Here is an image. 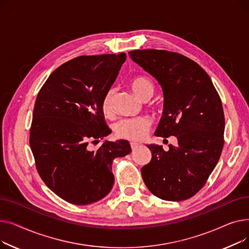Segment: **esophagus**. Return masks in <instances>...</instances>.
<instances>
[{
	"label": "esophagus",
	"instance_id": "1",
	"mask_svg": "<svg viewBox=\"0 0 249 249\" xmlns=\"http://www.w3.org/2000/svg\"><path fill=\"white\" fill-rule=\"evenodd\" d=\"M130 145H131V148L132 149H136L137 147H139V143H137V142H134V141H131L130 142Z\"/></svg>",
	"mask_w": 249,
	"mask_h": 249
}]
</instances>
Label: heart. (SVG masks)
I'll list each match as a JSON object with an SVG mask.
<instances>
[{
    "label": "heart",
    "instance_id": "1",
    "mask_svg": "<svg viewBox=\"0 0 249 249\" xmlns=\"http://www.w3.org/2000/svg\"><path fill=\"white\" fill-rule=\"evenodd\" d=\"M133 93L141 100L150 99L154 94V85L145 76H135L129 83ZM114 89H110L104 95L101 102V110L105 116H110L113 112L112 102ZM150 127V121L146 117L128 118L116 123L114 130L118 137L129 140H140L144 138Z\"/></svg>",
    "mask_w": 249,
    "mask_h": 249
}]
</instances>
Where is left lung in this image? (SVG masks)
I'll use <instances>...</instances> for the list:
<instances>
[{"instance_id":"left-lung-1","label":"left lung","mask_w":249,"mask_h":249,"mask_svg":"<svg viewBox=\"0 0 249 249\" xmlns=\"http://www.w3.org/2000/svg\"><path fill=\"white\" fill-rule=\"evenodd\" d=\"M129 56L160 85L164 108L156 136H176L164 151L147 144L151 160L141 168L148 190L165 201L187 200L206 184L224 145L225 119L210 76L194 60L166 50L129 51Z\"/></svg>"}]
</instances>
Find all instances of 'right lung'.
Wrapping results in <instances>:
<instances>
[{"label":"right lung","mask_w":249,"mask_h":249,"mask_svg":"<svg viewBox=\"0 0 249 249\" xmlns=\"http://www.w3.org/2000/svg\"><path fill=\"white\" fill-rule=\"evenodd\" d=\"M125 53L80 56L52 72L39 90L30 130V147L45 185L73 205L95 203L114 185L112 163L131 152L127 140L105 141L111 133L101 102L114 84Z\"/></svg>","instance_id":"1"}]
</instances>
